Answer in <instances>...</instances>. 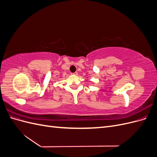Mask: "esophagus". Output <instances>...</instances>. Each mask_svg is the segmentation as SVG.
Masks as SVG:
<instances>
[{
    "mask_svg": "<svg viewBox=\"0 0 157 157\" xmlns=\"http://www.w3.org/2000/svg\"><path fill=\"white\" fill-rule=\"evenodd\" d=\"M71 75H78V73H77V72H75V73H71Z\"/></svg>",
    "mask_w": 157,
    "mask_h": 157,
    "instance_id": "esophagus-1",
    "label": "esophagus"
}]
</instances>
